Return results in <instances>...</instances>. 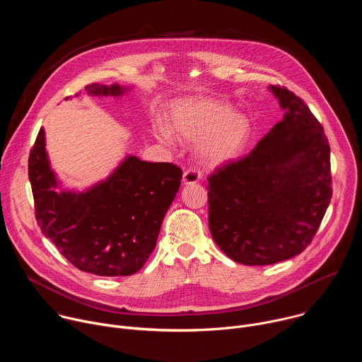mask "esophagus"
Returning <instances> with one entry per match:
<instances>
[{"mask_svg":"<svg viewBox=\"0 0 362 362\" xmlns=\"http://www.w3.org/2000/svg\"><path fill=\"white\" fill-rule=\"evenodd\" d=\"M183 183L185 185H194L200 180V173L196 170V169H187L185 173H183Z\"/></svg>","mask_w":362,"mask_h":362,"instance_id":"obj_1","label":"esophagus"}]
</instances>
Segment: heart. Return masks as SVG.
<instances>
[{
  "label": "heart",
  "mask_w": 362,
  "mask_h": 362,
  "mask_svg": "<svg viewBox=\"0 0 362 362\" xmlns=\"http://www.w3.org/2000/svg\"><path fill=\"white\" fill-rule=\"evenodd\" d=\"M173 130L187 141H198L197 154L204 166L218 168L235 160L250 137V123L222 101L194 98L177 105L172 112ZM158 137L172 141L175 134L165 124L158 126Z\"/></svg>",
  "instance_id": "obj_1"
}]
</instances>
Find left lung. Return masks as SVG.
<instances>
[{
	"label": "left lung",
	"mask_w": 362,
	"mask_h": 362,
	"mask_svg": "<svg viewBox=\"0 0 362 362\" xmlns=\"http://www.w3.org/2000/svg\"><path fill=\"white\" fill-rule=\"evenodd\" d=\"M285 112L247 156L209 176V228L232 261L272 265L299 255L328 209L329 143L308 106L269 86Z\"/></svg>",
	"instance_id": "8db88e82"
}]
</instances>
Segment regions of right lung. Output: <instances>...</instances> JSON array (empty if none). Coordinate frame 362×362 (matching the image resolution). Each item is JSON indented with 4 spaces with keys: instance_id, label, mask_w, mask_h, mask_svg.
I'll return each instance as SVG.
<instances>
[{
    "instance_id": "right-lung-1",
    "label": "right lung",
    "mask_w": 362,
    "mask_h": 362,
    "mask_svg": "<svg viewBox=\"0 0 362 362\" xmlns=\"http://www.w3.org/2000/svg\"><path fill=\"white\" fill-rule=\"evenodd\" d=\"M86 90L90 95L119 97L130 88L93 83ZM28 177L38 226L71 265L98 276H129L143 268L156 246L182 170L173 163L143 162L129 154L107 179L91 187L62 189L40 129Z\"/></svg>"
}]
</instances>
